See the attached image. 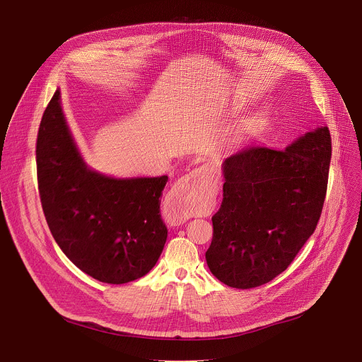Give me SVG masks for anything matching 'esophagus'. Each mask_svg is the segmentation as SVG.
<instances>
[{
  "label": "esophagus",
  "mask_w": 362,
  "mask_h": 362,
  "mask_svg": "<svg viewBox=\"0 0 362 362\" xmlns=\"http://www.w3.org/2000/svg\"><path fill=\"white\" fill-rule=\"evenodd\" d=\"M200 173L202 168L192 170L166 197L165 214L172 222H183L193 216V206L197 199L194 182Z\"/></svg>",
  "instance_id": "34e87169"
}]
</instances>
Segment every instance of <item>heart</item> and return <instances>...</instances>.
Listing matches in <instances>:
<instances>
[{
	"label": "heart",
	"mask_w": 362,
	"mask_h": 362,
	"mask_svg": "<svg viewBox=\"0 0 362 362\" xmlns=\"http://www.w3.org/2000/svg\"><path fill=\"white\" fill-rule=\"evenodd\" d=\"M268 124V117L264 113H256L245 120L240 122L238 126V133L242 137H253L256 134H259Z\"/></svg>",
	"instance_id": "obj_1"
}]
</instances>
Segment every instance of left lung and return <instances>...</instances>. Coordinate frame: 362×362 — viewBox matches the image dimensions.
I'll return each mask as SVG.
<instances>
[{
	"label": "left lung",
	"mask_w": 362,
	"mask_h": 362,
	"mask_svg": "<svg viewBox=\"0 0 362 362\" xmlns=\"http://www.w3.org/2000/svg\"><path fill=\"white\" fill-rule=\"evenodd\" d=\"M331 162V134L320 127L285 150L249 146L223 163V200L206 250L225 285L250 289L282 274L318 225Z\"/></svg>",
	"instance_id": "1"
}]
</instances>
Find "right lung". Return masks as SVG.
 <instances>
[{
	"label": "right lung",
	"mask_w": 362,
	"mask_h": 362,
	"mask_svg": "<svg viewBox=\"0 0 362 362\" xmlns=\"http://www.w3.org/2000/svg\"><path fill=\"white\" fill-rule=\"evenodd\" d=\"M35 159L47 225L78 269L120 285L156 265L168 239L160 218L168 176L112 179L87 169L69 132L59 90L42 115Z\"/></svg>",
	"instance_id": "obj_1"
}]
</instances>
